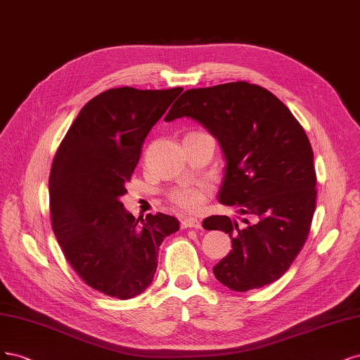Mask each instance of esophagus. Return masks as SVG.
Masks as SVG:
<instances>
[{
  "mask_svg": "<svg viewBox=\"0 0 360 360\" xmlns=\"http://www.w3.org/2000/svg\"><path fill=\"white\" fill-rule=\"evenodd\" d=\"M202 223L197 218H182L181 229H200Z\"/></svg>",
  "mask_w": 360,
  "mask_h": 360,
  "instance_id": "1",
  "label": "esophagus"
}]
</instances>
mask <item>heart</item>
<instances>
[{"instance_id": "heart-1", "label": "heart", "mask_w": 360, "mask_h": 360, "mask_svg": "<svg viewBox=\"0 0 360 360\" xmlns=\"http://www.w3.org/2000/svg\"><path fill=\"white\" fill-rule=\"evenodd\" d=\"M207 193H210V185L207 184H185L172 191L170 199L181 210L193 212L200 210L206 200Z\"/></svg>"}]
</instances>
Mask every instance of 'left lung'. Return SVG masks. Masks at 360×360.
<instances>
[{"instance_id":"left-lung-1","label":"left lung","mask_w":360,"mask_h":360,"mask_svg":"<svg viewBox=\"0 0 360 360\" xmlns=\"http://www.w3.org/2000/svg\"><path fill=\"white\" fill-rule=\"evenodd\" d=\"M187 117L210 131L226 160L219 203L236 206L243 226L227 215L205 218L223 230L231 251L214 266L217 280L248 292L281 278L302 250L316 211L314 154L285 104L248 82L187 89L166 122Z\"/></svg>"}]
</instances>
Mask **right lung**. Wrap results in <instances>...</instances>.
<instances>
[{"label":"right lung","mask_w":360,"mask_h":360,"mask_svg":"<svg viewBox=\"0 0 360 360\" xmlns=\"http://www.w3.org/2000/svg\"><path fill=\"white\" fill-rule=\"evenodd\" d=\"M182 92H101L80 109L58 148L49 176L52 229L75 272L94 290L130 299L154 280L158 248L179 230L166 214L139 223L121 197L148 133Z\"/></svg>","instance_id":"1"}]
</instances>
